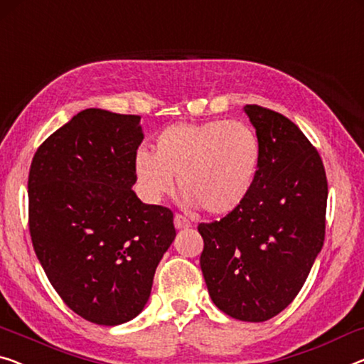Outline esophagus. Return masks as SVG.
<instances>
[{
    "mask_svg": "<svg viewBox=\"0 0 364 364\" xmlns=\"http://www.w3.org/2000/svg\"><path fill=\"white\" fill-rule=\"evenodd\" d=\"M175 227L176 229H188V227H191V222L181 214H175Z\"/></svg>",
    "mask_w": 364,
    "mask_h": 364,
    "instance_id": "esophagus-1",
    "label": "esophagus"
}]
</instances>
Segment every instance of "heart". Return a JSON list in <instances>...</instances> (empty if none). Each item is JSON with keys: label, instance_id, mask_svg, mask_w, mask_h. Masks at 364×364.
<instances>
[{"label": "heart", "instance_id": "obj_1", "mask_svg": "<svg viewBox=\"0 0 364 364\" xmlns=\"http://www.w3.org/2000/svg\"><path fill=\"white\" fill-rule=\"evenodd\" d=\"M262 145L240 121L173 124L156 135L155 151L140 149L134 171L140 191L156 203L175 189L178 176L186 203L213 215L245 203L257 181Z\"/></svg>", "mask_w": 364, "mask_h": 364}]
</instances>
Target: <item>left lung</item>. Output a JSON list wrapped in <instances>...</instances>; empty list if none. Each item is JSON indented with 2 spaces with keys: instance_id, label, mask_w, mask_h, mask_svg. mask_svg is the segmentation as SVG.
<instances>
[{
  "instance_id": "left-lung-1",
  "label": "left lung",
  "mask_w": 364,
  "mask_h": 364,
  "mask_svg": "<svg viewBox=\"0 0 364 364\" xmlns=\"http://www.w3.org/2000/svg\"><path fill=\"white\" fill-rule=\"evenodd\" d=\"M262 145L257 181L240 208L199 224L200 269L227 316L264 322L294 301L325 238L327 175L317 149L283 114L245 106Z\"/></svg>"
}]
</instances>
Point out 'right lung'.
Masks as SVG:
<instances>
[{
	"label": "right lung",
	"mask_w": 364,
	"mask_h": 364,
	"mask_svg": "<svg viewBox=\"0 0 364 364\" xmlns=\"http://www.w3.org/2000/svg\"><path fill=\"white\" fill-rule=\"evenodd\" d=\"M140 116L85 109L37 149L27 181L29 232L53 289L97 325L132 321L176 235L173 213L132 186Z\"/></svg>",
	"instance_id": "obj_1"
}]
</instances>
